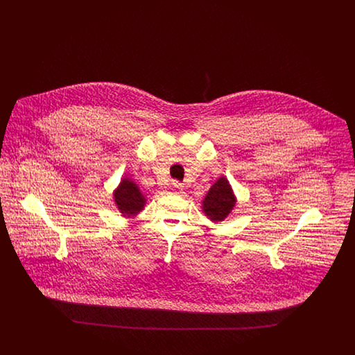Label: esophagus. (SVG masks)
Segmentation results:
<instances>
[{"label":"esophagus","instance_id":"esophagus-1","mask_svg":"<svg viewBox=\"0 0 355 355\" xmlns=\"http://www.w3.org/2000/svg\"><path fill=\"white\" fill-rule=\"evenodd\" d=\"M182 189V185L178 182V181H173L171 182V190L173 191H180Z\"/></svg>","mask_w":355,"mask_h":355}]
</instances>
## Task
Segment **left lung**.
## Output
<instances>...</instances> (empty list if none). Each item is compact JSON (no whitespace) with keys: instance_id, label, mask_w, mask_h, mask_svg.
<instances>
[{"instance_id":"1","label":"left lung","mask_w":355,"mask_h":355,"mask_svg":"<svg viewBox=\"0 0 355 355\" xmlns=\"http://www.w3.org/2000/svg\"><path fill=\"white\" fill-rule=\"evenodd\" d=\"M236 203L232 187L226 178H220L214 185L210 187L207 196L203 200L205 214L214 222L223 220L232 211Z\"/></svg>"}]
</instances>
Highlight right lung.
<instances>
[{
  "instance_id": "1",
  "label": "right lung",
  "mask_w": 355,
  "mask_h": 355,
  "mask_svg": "<svg viewBox=\"0 0 355 355\" xmlns=\"http://www.w3.org/2000/svg\"><path fill=\"white\" fill-rule=\"evenodd\" d=\"M114 200L119 211L128 217L139 213L145 205L144 196L141 194L135 182H132L129 178L122 180L119 189L114 193Z\"/></svg>"
}]
</instances>
